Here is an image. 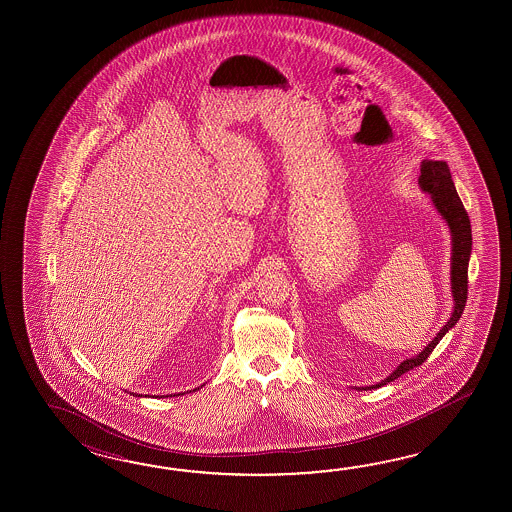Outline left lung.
<instances>
[{"mask_svg":"<svg viewBox=\"0 0 512 512\" xmlns=\"http://www.w3.org/2000/svg\"><path fill=\"white\" fill-rule=\"evenodd\" d=\"M419 185L425 190L426 194L432 196L435 208L445 218L448 227H450V232H452V276L450 278H452L454 313H452L445 326L441 327L437 337L419 355H415L414 359H406L401 362L397 366V370L393 371L388 379H384L375 386H370L368 390L381 388L384 384L399 379L406 371L414 370V368L426 362L435 346L439 344V340L448 333V329L456 326L457 320L461 318V313H463L465 304H467L468 260H470V251H472V229H470L467 210H465L461 199L457 196L456 186L452 181L448 164L445 161H428V159L423 161L421 175H419Z\"/></svg>","mask_w":512,"mask_h":512,"instance_id":"obj_1","label":"left lung"}]
</instances>
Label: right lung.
Returning <instances> with one entry per match:
<instances>
[{
  "label": "right lung",
  "instance_id": "obj_1",
  "mask_svg": "<svg viewBox=\"0 0 512 512\" xmlns=\"http://www.w3.org/2000/svg\"><path fill=\"white\" fill-rule=\"evenodd\" d=\"M197 390H199V388H197Z\"/></svg>",
  "mask_w": 512,
  "mask_h": 512
}]
</instances>
